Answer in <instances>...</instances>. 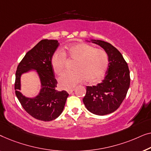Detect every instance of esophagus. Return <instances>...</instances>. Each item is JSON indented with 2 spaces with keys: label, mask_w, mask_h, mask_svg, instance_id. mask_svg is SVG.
Masks as SVG:
<instances>
[{
  "label": "esophagus",
  "mask_w": 151,
  "mask_h": 151,
  "mask_svg": "<svg viewBox=\"0 0 151 151\" xmlns=\"http://www.w3.org/2000/svg\"><path fill=\"white\" fill-rule=\"evenodd\" d=\"M74 90H74V89H70V90H67V92H68V93L69 94H72V93L73 92Z\"/></svg>",
  "instance_id": "esophagus-1"
}]
</instances>
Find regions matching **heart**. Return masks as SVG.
Listing matches in <instances>:
<instances>
[{"label":"heart","mask_w":151,"mask_h":151,"mask_svg":"<svg viewBox=\"0 0 151 151\" xmlns=\"http://www.w3.org/2000/svg\"><path fill=\"white\" fill-rule=\"evenodd\" d=\"M65 57L76 61L75 70L65 72L59 78V83L63 89L74 88L86 78L90 83L99 81L105 76L109 65V57L105 50L80 42L52 55L51 65L56 75H61L65 70Z\"/></svg>","instance_id":"obj_1"}]
</instances>
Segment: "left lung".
<instances>
[{"label":"left lung","mask_w":151,"mask_h":151,"mask_svg":"<svg viewBox=\"0 0 151 151\" xmlns=\"http://www.w3.org/2000/svg\"><path fill=\"white\" fill-rule=\"evenodd\" d=\"M92 42L105 50L109 57V65L107 75L101 83L86 87L83 102L88 111L104 116L115 111L124 101L130 86V72L117 48L102 40H92Z\"/></svg>","instance_id":"obj_1"}]
</instances>
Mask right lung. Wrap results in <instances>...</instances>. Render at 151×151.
Listing matches in <instances>:
<instances>
[{"label":"right lung","mask_w":151,"mask_h":151,"mask_svg":"<svg viewBox=\"0 0 151 151\" xmlns=\"http://www.w3.org/2000/svg\"><path fill=\"white\" fill-rule=\"evenodd\" d=\"M57 40H42L27 52L17 68L15 92L21 105L34 118L51 121L62 113L68 94L56 90L57 81L51 65V57L59 46ZM35 69L40 76L42 88L38 96L27 98L19 92L20 76L23 73Z\"/></svg>","instance_id":"1"}]
</instances>
